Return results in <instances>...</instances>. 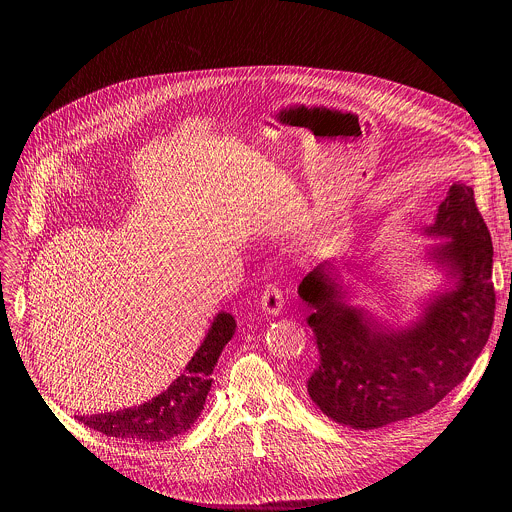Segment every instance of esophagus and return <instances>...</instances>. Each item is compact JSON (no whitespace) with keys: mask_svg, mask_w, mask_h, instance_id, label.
I'll use <instances>...</instances> for the list:
<instances>
[{"mask_svg":"<svg viewBox=\"0 0 512 512\" xmlns=\"http://www.w3.org/2000/svg\"><path fill=\"white\" fill-rule=\"evenodd\" d=\"M261 308L267 314H279L283 308V287L277 281H269L261 294Z\"/></svg>","mask_w":512,"mask_h":512,"instance_id":"34e87169","label":"esophagus"}]
</instances>
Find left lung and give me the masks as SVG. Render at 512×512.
I'll return each mask as SVG.
<instances>
[{
    "instance_id": "left-lung-1",
    "label": "left lung",
    "mask_w": 512,
    "mask_h": 512,
    "mask_svg": "<svg viewBox=\"0 0 512 512\" xmlns=\"http://www.w3.org/2000/svg\"><path fill=\"white\" fill-rule=\"evenodd\" d=\"M427 233L452 237L437 257L460 283L411 330L381 332L360 310L342 304L328 277L330 263L318 265L298 287L320 348L308 393L336 423L375 429L425 413L468 377L490 336L492 241L474 190L454 184Z\"/></svg>"
}]
</instances>
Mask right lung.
<instances>
[{"instance_id": "1", "label": "right lung", "mask_w": 512, "mask_h": 512, "mask_svg": "<svg viewBox=\"0 0 512 512\" xmlns=\"http://www.w3.org/2000/svg\"><path fill=\"white\" fill-rule=\"evenodd\" d=\"M235 318L221 312L210 326L198 352L188 362L186 371L152 401L97 415H77L81 423L109 437L137 444H162L190 429L204 409L206 395L212 385V371L225 344L235 334Z\"/></svg>"}]
</instances>
